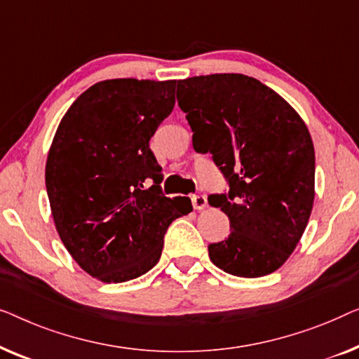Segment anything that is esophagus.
Instances as JSON below:
<instances>
[{
	"instance_id": "obj_1",
	"label": "esophagus",
	"mask_w": 359,
	"mask_h": 359,
	"mask_svg": "<svg viewBox=\"0 0 359 359\" xmlns=\"http://www.w3.org/2000/svg\"><path fill=\"white\" fill-rule=\"evenodd\" d=\"M191 206H194L195 210H203L206 206L205 195H200V194L191 195Z\"/></svg>"
}]
</instances>
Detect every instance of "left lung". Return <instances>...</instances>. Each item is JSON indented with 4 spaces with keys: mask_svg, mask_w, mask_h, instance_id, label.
I'll use <instances>...</instances> for the list:
<instances>
[{
    "mask_svg": "<svg viewBox=\"0 0 359 359\" xmlns=\"http://www.w3.org/2000/svg\"><path fill=\"white\" fill-rule=\"evenodd\" d=\"M196 153L228 185L208 203L228 215L231 234L208 245L226 273L259 278L278 270L299 242L314 203L311 135L285 99L245 74L195 76L177 84Z\"/></svg>",
    "mask_w": 359,
    "mask_h": 359,
    "instance_id": "8db88e82",
    "label": "left lung"
}]
</instances>
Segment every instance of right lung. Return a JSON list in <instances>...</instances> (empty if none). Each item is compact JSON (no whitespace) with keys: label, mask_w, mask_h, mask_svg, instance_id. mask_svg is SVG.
<instances>
[{"label":"right lung","mask_w":359,"mask_h":359,"mask_svg":"<svg viewBox=\"0 0 359 359\" xmlns=\"http://www.w3.org/2000/svg\"><path fill=\"white\" fill-rule=\"evenodd\" d=\"M177 81L107 79L65 114L45 165L60 239L76 264L105 283L144 275L165 231L190 213L187 196L163 194L151 136L172 112ZM154 185L144 190V182Z\"/></svg>","instance_id":"obj_1"}]
</instances>
